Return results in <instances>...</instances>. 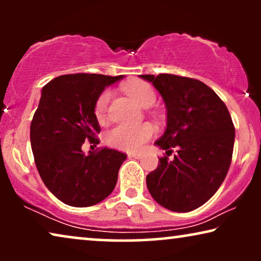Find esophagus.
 Returning <instances> with one entry per match:
<instances>
[{
	"label": "esophagus",
	"instance_id": "esophagus-1",
	"mask_svg": "<svg viewBox=\"0 0 261 261\" xmlns=\"http://www.w3.org/2000/svg\"><path fill=\"white\" fill-rule=\"evenodd\" d=\"M128 156H129V158L141 159V158H142V154H141V153H135V152H132V153H128Z\"/></svg>",
	"mask_w": 261,
	"mask_h": 261
}]
</instances>
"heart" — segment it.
<instances>
[{
	"label": "heart",
	"instance_id": "1",
	"mask_svg": "<svg viewBox=\"0 0 261 261\" xmlns=\"http://www.w3.org/2000/svg\"><path fill=\"white\" fill-rule=\"evenodd\" d=\"M124 90L132 98H134L144 108H149L155 102V92L148 83L142 81H134L126 84ZM112 97V92L105 90L96 99L94 114L99 123L105 122L107 110ZM154 134V128L151 123H141L138 126H116L107 132L106 142L114 148L123 151H138Z\"/></svg>",
	"mask_w": 261,
	"mask_h": 261
}]
</instances>
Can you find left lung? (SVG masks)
Instances as JSON below:
<instances>
[{
  "instance_id": "8db88e82",
  "label": "left lung",
  "mask_w": 261,
  "mask_h": 261,
  "mask_svg": "<svg viewBox=\"0 0 261 261\" xmlns=\"http://www.w3.org/2000/svg\"><path fill=\"white\" fill-rule=\"evenodd\" d=\"M163 96L166 130L155 145L166 149L147 174L149 194L177 213L197 209L213 197L227 176L233 155L235 128L226 105L203 82L177 74H141ZM172 148L175 158L168 160Z\"/></svg>"
}]
</instances>
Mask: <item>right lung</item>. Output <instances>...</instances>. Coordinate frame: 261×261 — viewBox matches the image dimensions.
I'll return each mask as SVG.
<instances>
[{
    "mask_svg": "<svg viewBox=\"0 0 261 261\" xmlns=\"http://www.w3.org/2000/svg\"><path fill=\"white\" fill-rule=\"evenodd\" d=\"M122 77L63 74L42 88L31 123L32 151L46 188L67 205L97 204L115 188L127 154L107 147L84 154L82 145L99 144L95 102L106 87Z\"/></svg>",
    "mask_w": 261,
    "mask_h": 261,
    "instance_id": "1",
    "label": "right lung"
}]
</instances>
